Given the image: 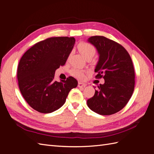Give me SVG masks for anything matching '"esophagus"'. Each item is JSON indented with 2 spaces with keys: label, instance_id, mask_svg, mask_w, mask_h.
<instances>
[{
  "label": "esophagus",
  "instance_id": "obj_1",
  "mask_svg": "<svg viewBox=\"0 0 154 154\" xmlns=\"http://www.w3.org/2000/svg\"><path fill=\"white\" fill-rule=\"evenodd\" d=\"M86 86V85L85 83H83L81 82H78V87H85Z\"/></svg>",
  "mask_w": 154,
  "mask_h": 154
}]
</instances>
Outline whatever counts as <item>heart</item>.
Segmentation results:
<instances>
[{
  "mask_svg": "<svg viewBox=\"0 0 154 154\" xmlns=\"http://www.w3.org/2000/svg\"><path fill=\"white\" fill-rule=\"evenodd\" d=\"M78 49L85 58L87 57H89V56L93 57L96 53V49L94 46L86 42L79 44L78 45ZM71 74L72 76L79 79V80H83L85 78V72L82 71V70L73 69L72 70Z\"/></svg>",
  "mask_w": 154,
  "mask_h": 154,
  "instance_id": "heart-1",
  "label": "heart"
}]
</instances>
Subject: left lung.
Instances as JSON below:
<instances>
[{"mask_svg":"<svg viewBox=\"0 0 154 154\" xmlns=\"http://www.w3.org/2000/svg\"><path fill=\"white\" fill-rule=\"evenodd\" d=\"M87 42L99 55L96 77L105 80L103 84L97 86L94 96L87 100V105L100 115L115 114L127 104L133 94L135 72L132 59L122 45L105 36H91Z\"/></svg>","mask_w":154,"mask_h":154,"instance_id":"left-lung-1","label":"left lung"}]
</instances>
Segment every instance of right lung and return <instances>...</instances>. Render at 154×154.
Here are the masks:
<instances>
[{
	"instance_id": "right-lung-1",
	"label": "right lung",
	"mask_w": 154,
	"mask_h": 154,
	"mask_svg": "<svg viewBox=\"0 0 154 154\" xmlns=\"http://www.w3.org/2000/svg\"><path fill=\"white\" fill-rule=\"evenodd\" d=\"M74 44V37H52L36 43L22 57L17 69L18 87L35 110L48 114L58 110L77 87L78 81L72 76L54 80L55 71L66 63Z\"/></svg>"
}]
</instances>
